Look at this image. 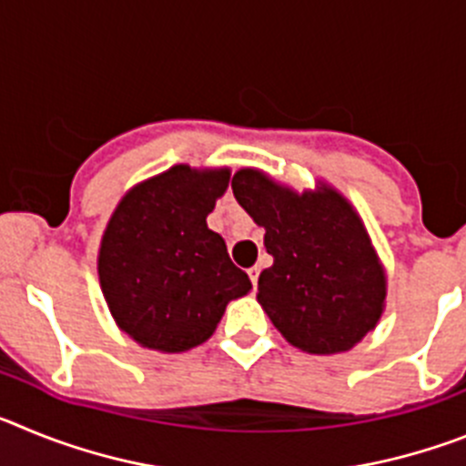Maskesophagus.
Segmentation results:
<instances>
[{
    "instance_id": "1",
    "label": "esophagus",
    "mask_w": 466,
    "mask_h": 466,
    "mask_svg": "<svg viewBox=\"0 0 466 466\" xmlns=\"http://www.w3.org/2000/svg\"><path fill=\"white\" fill-rule=\"evenodd\" d=\"M247 273H249V279H252V284H254V287H257V284H258V273H261V268H258V266H252V268L247 270Z\"/></svg>"
}]
</instances>
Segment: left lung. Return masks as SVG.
I'll list each match as a JSON object with an SVG mask.
<instances>
[{
    "instance_id": "obj_1",
    "label": "left lung",
    "mask_w": 466,
    "mask_h": 466,
    "mask_svg": "<svg viewBox=\"0 0 466 466\" xmlns=\"http://www.w3.org/2000/svg\"><path fill=\"white\" fill-rule=\"evenodd\" d=\"M233 196L266 236L273 266L258 275V303L284 339L310 355H339L373 331L387 278L355 208L336 188L296 193L242 167Z\"/></svg>"
}]
</instances>
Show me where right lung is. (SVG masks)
<instances>
[{"mask_svg": "<svg viewBox=\"0 0 466 466\" xmlns=\"http://www.w3.org/2000/svg\"><path fill=\"white\" fill-rule=\"evenodd\" d=\"M230 170L175 166L133 187L111 214L97 275L111 317L142 348L187 352L214 333L233 299L252 289L208 214Z\"/></svg>", "mask_w": 466, "mask_h": 466, "instance_id": "right-lung-1", "label": "right lung"}]
</instances>
